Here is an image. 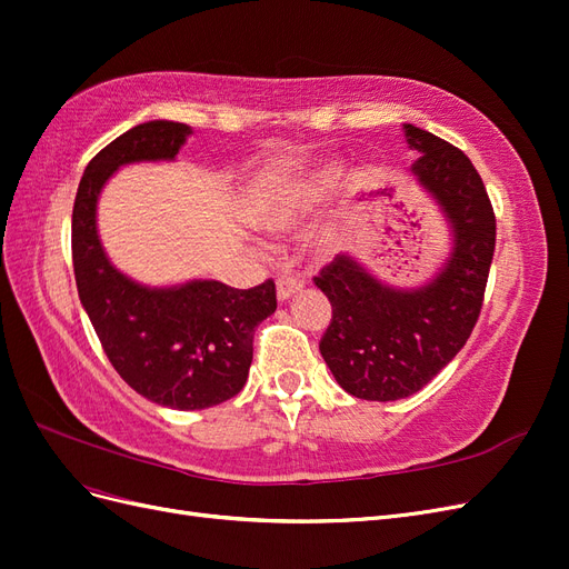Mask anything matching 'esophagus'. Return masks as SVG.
Segmentation results:
<instances>
[{
	"label": "esophagus",
	"mask_w": 569,
	"mask_h": 569,
	"mask_svg": "<svg viewBox=\"0 0 569 569\" xmlns=\"http://www.w3.org/2000/svg\"><path fill=\"white\" fill-rule=\"evenodd\" d=\"M299 291H303V282L297 278H282L278 282V301H289L291 297H297Z\"/></svg>",
	"instance_id": "34e87169"
}]
</instances>
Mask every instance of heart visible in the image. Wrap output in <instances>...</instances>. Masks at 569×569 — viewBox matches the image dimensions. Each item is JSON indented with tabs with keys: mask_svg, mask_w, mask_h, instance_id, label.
<instances>
[{
	"mask_svg": "<svg viewBox=\"0 0 569 569\" xmlns=\"http://www.w3.org/2000/svg\"><path fill=\"white\" fill-rule=\"evenodd\" d=\"M343 170L339 163H322L295 182H287L268 192L258 203V220L268 230H289L303 222L318 206L332 197L341 182ZM327 239H320V247Z\"/></svg>",
	"mask_w": 569,
	"mask_h": 569,
	"instance_id": "1",
	"label": "heart"
}]
</instances>
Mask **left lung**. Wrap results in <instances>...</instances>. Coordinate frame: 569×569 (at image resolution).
<instances>
[{"instance_id":"8db88e82","label":"left lung","mask_w":569,"mask_h":569,"mask_svg":"<svg viewBox=\"0 0 569 569\" xmlns=\"http://www.w3.org/2000/svg\"><path fill=\"white\" fill-rule=\"evenodd\" d=\"M420 159L412 178L449 226L451 249L422 284L377 278L356 256H337L316 284L332 303L320 353L337 385L366 401L420 391L465 347L481 311L496 247V218L472 161L437 134L403 123Z\"/></svg>"}]
</instances>
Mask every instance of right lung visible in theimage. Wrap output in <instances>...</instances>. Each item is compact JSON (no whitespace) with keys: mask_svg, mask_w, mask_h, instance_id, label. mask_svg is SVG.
<instances>
[{"mask_svg":"<svg viewBox=\"0 0 569 569\" xmlns=\"http://www.w3.org/2000/svg\"><path fill=\"white\" fill-rule=\"evenodd\" d=\"M192 128L149 120L123 132L84 168L73 206L78 297L111 366L151 403L203 410L242 391L253 332L274 313L272 280L234 289L218 280L151 287L118 270L101 244L97 206L116 170L176 161Z\"/></svg>","mask_w":569,"mask_h":569,"instance_id":"obj_1","label":"right lung"}]
</instances>
